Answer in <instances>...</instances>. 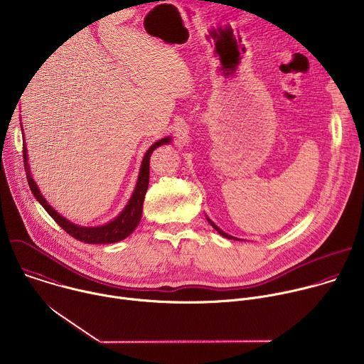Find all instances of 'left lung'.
Instances as JSON below:
<instances>
[{"label": "left lung", "mask_w": 364, "mask_h": 364, "mask_svg": "<svg viewBox=\"0 0 364 364\" xmlns=\"http://www.w3.org/2000/svg\"><path fill=\"white\" fill-rule=\"evenodd\" d=\"M207 222H209V223H210V225H212V226H213V228H215V229H216V230H218V232H219V233H220V235H222V236H225V237H228V239H235V240H237V239H236V237H233V236H230V235H228V233H225V232H223V230H222V229H219V228H218V226H216V225H215V223H213V222H212V220H210V219H207Z\"/></svg>", "instance_id": "8db88e82"}]
</instances>
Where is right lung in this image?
Listing matches in <instances>:
<instances>
[{"mask_svg":"<svg viewBox=\"0 0 364 364\" xmlns=\"http://www.w3.org/2000/svg\"><path fill=\"white\" fill-rule=\"evenodd\" d=\"M171 141L170 136L163 138L160 141H157L155 144H152L149 146V149L146 151V154L144 155V160L141 164V170H139V176H138V181H136V187L127 204L125 209L122 210V213L114 219L112 222H109L108 225L103 226H97V228H83V226H77L70 223L69 220H66L63 216H60L53 207H51L44 197L40 194V190L37 187V184L34 183L31 173L28 170V163H27V148L26 144H23V159H24V170H26V176H27V181L28 186L31 188V193L34 194V197L38 200V203L44 207L46 212L53 218V220L66 232L69 233L72 237L85 242V243H93V245H103V243H115L119 242L122 239H125L127 236H129L134 229L138 226L139 220H141V215H142V205H144V198H145V193L148 188V181H149V157L155 148H159L163 144H168Z\"/></svg>","mask_w":364,"mask_h":364,"instance_id":"obj_1","label":"right lung"}]
</instances>
